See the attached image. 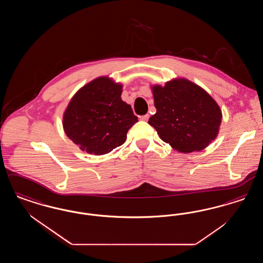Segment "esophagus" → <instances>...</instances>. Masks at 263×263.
<instances>
[{"mask_svg":"<svg viewBox=\"0 0 263 263\" xmlns=\"http://www.w3.org/2000/svg\"><path fill=\"white\" fill-rule=\"evenodd\" d=\"M149 118H150V114H148V113L140 117V119H141V120H143V121H148V120H149Z\"/></svg>","mask_w":263,"mask_h":263,"instance_id":"34e87169","label":"esophagus"}]
</instances>
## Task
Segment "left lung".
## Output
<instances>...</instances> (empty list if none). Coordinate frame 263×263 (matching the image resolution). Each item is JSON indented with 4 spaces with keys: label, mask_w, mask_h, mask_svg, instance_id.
<instances>
[{
    "label": "left lung",
    "mask_w": 263,
    "mask_h": 263,
    "mask_svg": "<svg viewBox=\"0 0 263 263\" xmlns=\"http://www.w3.org/2000/svg\"><path fill=\"white\" fill-rule=\"evenodd\" d=\"M151 88L157 112L148 123L173 149L199 152L218 136L222 110L205 89L184 78Z\"/></svg>",
    "instance_id": "left-lung-1"
}]
</instances>
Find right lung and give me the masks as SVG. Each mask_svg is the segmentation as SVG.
<instances>
[{"label":"right lung","instance_id":"obj_1","mask_svg":"<svg viewBox=\"0 0 263 263\" xmlns=\"http://www.w3.org/2000/svg\"><path fill=\"white\" fill-rule=\"evenodd\" d=\"M122 84L103 76L80 88L70 100L63 128L82 151L100 156L124 144L138 122L130 104L121 100Z\"/></svg>","mask_w":263,"mask_h":263}]
</instances>
